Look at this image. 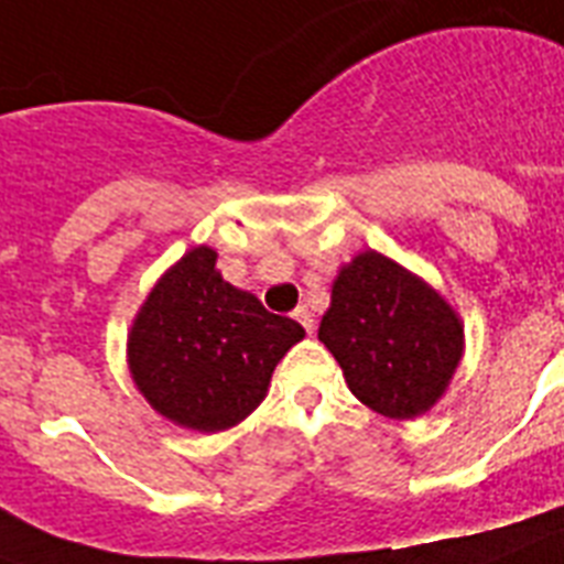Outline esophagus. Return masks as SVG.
I'll list each match as a JSON object with an SVG mask.
<instances>
[{"label":"esophagus","instance_id":"1","mask_svg":"<svg viewBox=\"0 0 564 564\" xmlns=\"http://www.w3.org/2000/svg\"><path fill=\"white\" fill-rule=\"evenodd\" d=\"M293 319H296V323H300L302 328H305V332L314 334V328H316V325H314V314H311V311L305 308V305H300V308L293 311Z\"/></svg>","mask_w":564,"mask_h":564}]
</instances>
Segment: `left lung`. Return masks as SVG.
I'll use <instances>...</instances> for the list:
<instances>
[{
	"label": "left lung",
	"instance_id": "left-lung-1",
	"mask_svg": "<svg viewBox=\"0 0 564 564\" xmlns=\"http://www.w3.org/2000/svg\"><path fill=\"white\" fill-rule=\"evenodd\" d=\"M319 339L355 398L394 421L430 412L464 355L453 305L377 250L339 268Z\"/></svg>",
	"mask_w": 564,
	"mask_h": 564
}]
</instances>
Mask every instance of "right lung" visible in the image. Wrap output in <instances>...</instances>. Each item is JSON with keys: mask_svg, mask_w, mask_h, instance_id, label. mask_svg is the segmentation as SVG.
Listing matches in <instances>:
<instances>
[{"mask_svg": "<svg viewBox=\"0 0 564 564\" xmlns=\"http://www.w3.org/2000/svg\"><path fill=\"white\" fill-rule=\"evenodd\" d=\"M202 245L172 264L147 296L129 332V371L155 412L178 426L221 432L268 394L276 362L305 337L253 293L216 271Z\"/></svg>", "mask_w": 564, "mask_h": 564, "instance_id": "add662e5", "label": "right lung"}]
</instances>
